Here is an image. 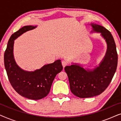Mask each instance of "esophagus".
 Returning <instances> with one entry per match:
<instances>
[{"mask_svg":"<svg viewBox=\"0 0 121 121\" xmlns=\"http://www.w3.org/2000/svg\"><path fill=\"white\" fill-rule=\"evenodd\" d=\"M62 65H63V68H64L66 65H67L68 63L66 62V61L63 60V61H62Z\"/></svg>","mask_w":121,"mask_h":121,"instance_id":"1","label":"esophagus"}]
</instances>
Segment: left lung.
I'll return each mask as SVG.
<instances>
[{
	"mask_svg": "<svg viewBox=\"0 0 121 121\" xmlns=\"http://www.w3.org/2000/svg\"><path fill=\"white\" fill-rule=\"evenodd\" d=\"M91 32L100 33L107 43L105 57L98 67L84 69L82 65L73 63L64 68L68 77L71 91L80 98H87L99 95L104 92L111 82L116 70L118 55L113 37L110 31L103 26L90 24Z\"/></svg>",
	"mask_w": 121,
	"mask_h": 121,
	"instance_id": "1",
	"label": "left lung"
}]
</instances>
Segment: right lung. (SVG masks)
Listing matches in <instances>:
<instances>
[{
	"label": "right lung",
	"mask_w": 121,
	"mask_h": 121,
	"mask_svg": "<svg viewBox=\"0 0 121 121\" xmlns=\"http://www.w3.org/2000/svg\"><path fill=\"white\" fill-rule=\"evenodd\" d=\"M36 27L25 26L13 34L8 41L4 59L8 79L14 90L22 96L34 100L43 98L49 94L54 78L63 70L60 59L33 72L23 70L16 64L13 53L14 40Z\"/></svg>",
	"instance_id": "obj_1"
}]
</instances>
